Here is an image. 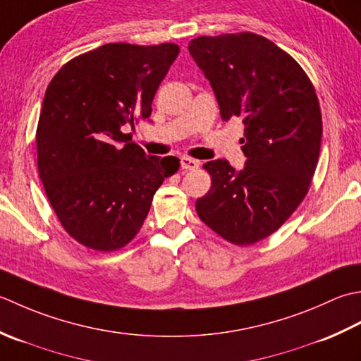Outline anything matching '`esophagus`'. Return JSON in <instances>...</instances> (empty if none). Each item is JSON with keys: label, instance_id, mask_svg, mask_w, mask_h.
I'll list each match as a JSON object with an SVG mask.
<instances>
[{"label": "esophagus", "instance_id": "34e87169", "mask_svg": "<svg viewBox=\"0 0 361 361\" xmlns=\"http://www.w3.org/2000/svg\"><path fill=\"white\" fill-rule=\"evenodd\" d=\"M180 166H182V170L195 171L200 168V161L195 159H190V157H180Z\"/></svg>", "mask_w": 361, "mask_h": 361}]
</instances>
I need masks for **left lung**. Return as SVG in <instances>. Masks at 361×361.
I'll return each mask as SVG.
<instances>
[{
  "mask_svg": "<svg viewBox=\"0 0 361 361\" xmlns=\"http://www.w3.org/2000/svg\"><path fill=\"white\" fill-rule=\"evenodd\" d=\"M188 51L210 80L221 118L245 124V168L237 171L224 159L204 165L212 188L196 201L197 216L233 245H252L276 232L310 188L322 135L319 101L302 67L262 35H201Z\"/></svg>",
  "mask_w": 361,
  "mask_h": 361,
  "instance_id": "obj_1",
  "label": "left lung"
}]
</instances>
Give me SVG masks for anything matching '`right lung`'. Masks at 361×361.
Here are the masks:
<instances>
[{
  "instance_id": "obj_1",
  "label": "right lung",
  "mask_w": 361,
  "mask_h": 361,
  "mask_svg": "<svg viewBox=\"0 0 361 361\" xmlns=\"http://www.w3.org/2000/svg\"><path fill=\"white\" fill-rule=\"evenodd\" d=\"M179 51L174 43H107L51 79L35 134L37 165L51 207L80 245L101 252L126 246L154 193L179 170V159L146 156L123 132L149 118Z\"/></svg>"
}]
</instances>
